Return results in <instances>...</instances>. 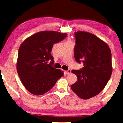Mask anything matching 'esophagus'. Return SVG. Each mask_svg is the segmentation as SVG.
<instances>
[{"instance_id":"obj_1","label":"esophagus","mask_w":123,"mask_h":123,"mask_svg":"<svg viewBox=\"0 0 123 123\" xmlns=\"http://www.w3.org/2000/svg\"><path fill=\"white\" fill-rule=\"evenodd\" d=\"M65 72L67 74H69L71 73V70H68L67 71H65Z\"/></svg>"}]
</instances>
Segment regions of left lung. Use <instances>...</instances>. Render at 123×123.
I'll return each instance as SVG.
<instances>
[{
	"label": "left lung",
	"mask_w": 123,
	"mask_h": 123,
	"mask_svg": "<svg viewBox=\"0 0 123 123\" xmlns=\"http://www.w3.org/2000/svg\"><path fill=\"white\" fill-rule=\"evenodd\" d=\"M74 34V57L78 63L82 60L84 67L71 71L77 80L71 88L79 98L88 99L99 94L109 80L113 71L111 51L105 42L92 33L78 31Z\"/></svg>",
	"instance_id": "obj_1"
}]
</instances>
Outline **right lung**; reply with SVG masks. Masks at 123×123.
<instances>
[{
  "instance_id": "1",
  "label": "right lung",
  "mask_w": 123,
  "mask_h": 123,
  "mask_svg": "<svg viewBox=\"0 0 123 123\" xmlns=\"http://www.w3.org/2000/svg\"><path fill=\"white\" fill-rule=\"evenodd\" d=\"M66 34L42 31L26 38L19 47L17 69L24 87L31 94L43 95L50 90L64 72L53 67V46L64 39ZM51 59V64L47 61Z\"/></svg>"
}]
</instances>
